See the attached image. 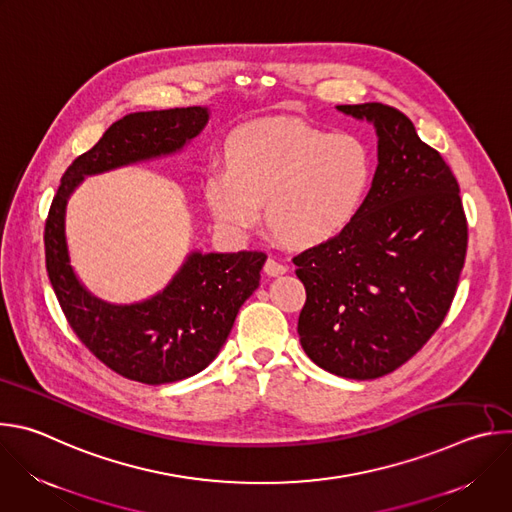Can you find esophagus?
Listing matches in <instances>:
<instances>
[{
    "instance_id": "obj_1",
    "label": "esophagus",
    "mask_w": 512,
    "mask_h": 512,
    "mask_svg": "<svg viewBox=\"0 0 512 512\" xmlns=\"http://www.w3.org/2000/svg\"><path fill=\"white\" fill-rule=\"evenodd\" d=\"M265 273L267 275H271V277H277V275H283L285 271H287V265H283V263H279V261H275L273 257H269L267 261H265Z\"/></svg>"
}]
</instances>
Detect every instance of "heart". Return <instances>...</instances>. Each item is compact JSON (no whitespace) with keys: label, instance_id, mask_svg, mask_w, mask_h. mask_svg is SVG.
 Wrapping results in <instances>:
<instances>
[{"label":"heart","instance_id":"1","mask_svg":"<svg viewBox=\"0 0 512 512\" xmlns=\"http://www.w3.org/2000/svg\"><path fill=\"white\" fill-rule=\"evenodd\" d=\"M229 168L206 176V200L223 229L251 231L265 204L267 227L294 247L340 235L373 180L369 145L296 121L249 125L233 135Z\"/></svg>","mask_w":512,"mask_h":512}]
</instances>
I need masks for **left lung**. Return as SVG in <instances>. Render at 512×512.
I'll return each instance as SVG.
<instances>
[{
	"mask_svg": "<svg viewBox=\"0 0 512 512\" xmlns=\"http://www.w3.org/2000/svg\"><path fill=\"white\" fill-rule=\"evenodd\" d=\"M377 133V170L350 225L294 257L306 287L298 334L320 369L379 379L444 322L466 259L468 225L450 166L397 109L336 105Z\"/></svg>",
	"mask_w": 512,
	"mask_h": 512,
	"instance_id": "left-lung-1",
	"label": "left lung"
}]
</instances>
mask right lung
<instances>
[{
	"label": "right lung",
	"instance_id": "obj_1",
	"mask_svg": "<svg viewBox=\"0 0 512 512\" xmlns=\"http://www.w3.org/2000/svg\"><path fill=\"white\" fill-rule=\"evenodd\" d=\"M208 119V107L121 117L68 166L46 221V269L68 324L111 371L143 385L176 383L208 367L259 287L267 257L257 251H190L158 294L113 304L97 298L70 263L66 208L85 178L176 156Z\"/></svg>",
	"mask_w": 512,
	"mask_h": 512
}]
</instances>
